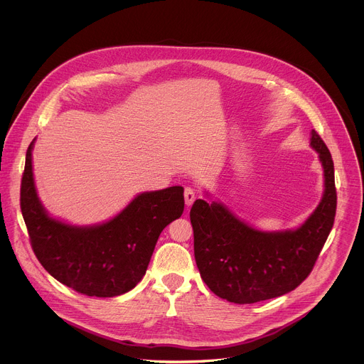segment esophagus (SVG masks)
Segmentation results:
<instances>
[{
	"instance_id": "1",
	"label": "esophagus",
	"mask_w": 364,
	"mask_h": 364,
	"mask_svg": "<svg viewBox=\"0 0 364 364\" xmlns=\"http://www.w3.org/2000/svg\"><path fill=\"white\" fill-rule=\"evenodd\" d=\"M183 196H185V203H186V206H188V208H189V206H192V205H193V202H195V199H196L195 191H193L192 188H185V193H183Z\"/></svg>"
}]
</instances>
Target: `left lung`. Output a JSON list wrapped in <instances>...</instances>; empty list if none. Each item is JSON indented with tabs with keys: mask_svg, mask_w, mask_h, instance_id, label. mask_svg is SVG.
<instances>
[{
	"mask_svg": "<svg viewBox=\"0 0 364 364\" xmlns=\"http://www.w3.org/2000/svg\"><path fill=\"white\" fill-rule=\"evenodd\" d=\"M310 141L323 169V195L300 227L260 231L220 202L198 199L193 203L195 259L215 296L235 304H252L294 290L311 273L333 225L336 189L328 147L315 130Z\"/></svg>",
	"mask_w": 364,
	"mask_h": 364,
	"instance_id": "obj_1",
	"label": "left lung"
}]
</instances>
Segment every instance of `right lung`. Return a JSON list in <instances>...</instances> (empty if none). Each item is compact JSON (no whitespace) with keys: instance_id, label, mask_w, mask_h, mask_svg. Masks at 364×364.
Instances as JSON below:
<instances>
[{"instance_id":"right-lung-1","label":"right lung","mask_w":364,"mask_h":364,"mask_svg":"<svg viewBox=\"0 0 364 364\" xmlns=\"http://www.w3.org/2000/svg\"><path fill=\"white\" fill-rule=\"evenodd\" d=\"M28 147L21 183V210L32 250L55 280L91 297L130 291L146 274L161 231L183 213V188L137 195L117 215L95 225H71L39 200Z\"/></svg>"}]
</instances>
